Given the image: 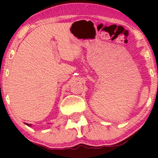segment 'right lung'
Masks as SVG:
<instances>
[{
    "label": "right lung",
    "mask_w": 158,
    "mask_h": 158,
    "mask_svg": "<svg viewBox=\"0 0 158 158\" xmlns=\"http://www.w3.org/2000/svg\"><path fill=\"white\" fill-rule=\"evenodd\" d=\"M25 124H27V126H29V127H31V124H27V123H25Z\"/></svg>",
    "instance_id": "right-lung-1"
}]
</instances>
